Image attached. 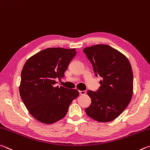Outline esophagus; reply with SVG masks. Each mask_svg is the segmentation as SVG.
<instances>
[{"instance_id": "esophagus-1", "label": "esophagus", "mask_w": 150, "mask_h": 150, "mask_svg": "<svg viewBox=\"0 0 150 150\" xmlns=\"http://www.w3.org/2000/svg\"><path fill=\"white\" fill-rule=\"evenodd\" d=\"M79 93L81 96H83V95H85L86 93V91H79Z\"/></svg>"}]
</instances>
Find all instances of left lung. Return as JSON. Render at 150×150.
<instances>
[{"instance_id": "left-lung-1", "label": "left lung", "mask_w": 150, "mask_h": 150, "mask_svg": "<svg viewBox=\"0 0 150 150\" xmlns=\"http://www.w3.org/2000/svg\"><path fill=\"white\" fill-rule=\"evenodd\" d=\"M92 64L96 76L102 78L96 91H88L91 103L85 111L98 122H107L125 111L133 93V73L129 60L108 45H96L83 49Z\"/></svg>"}]
</instances>
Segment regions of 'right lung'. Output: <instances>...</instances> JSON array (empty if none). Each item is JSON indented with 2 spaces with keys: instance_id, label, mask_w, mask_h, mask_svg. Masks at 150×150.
I'll list each match as a JSON object with an SVG mask.
<instances>
[{
  "instance_id": "obj_1",
  "label": "right lung",
  "mask_w": 150,
  "mask_h": 150,
  "mask_svg": "<svg viewBox=\"0 0 150 150\" xmlns=\"http://www.w3.org/2000/svg\"><path fill=\"white\" fill-rule=\"evenodd\" d=\"M76 54L75 49L51 47L25 62L21 73L20 94L28 111L38 121L52 124L62 119L79 96L77 90L55 86V79L64 76Z\"/></svg>"
}]
</instances>
